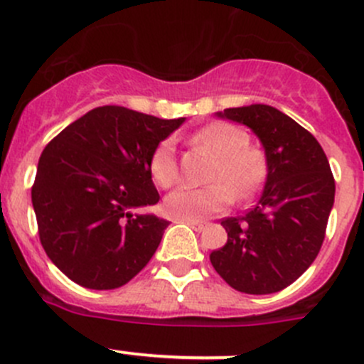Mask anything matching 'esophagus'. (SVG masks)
<instances>
[{"label": "esophagus", "instance_id": "esophagus-1", "mask_svg": "<svg viewBox=\"0 0 364 364\" xmlns=\"http://www.w3.org/2000/svg\"><path fill=\"white\" fill-rule=\"evenodd\" d=\"M183 222L188 223V225L192 227V229H196V230H203L204 227H205V223L204 222H199V220H183Z\"/></svg>", "mask_w": 364, "mask_h": 364}]
</instances>
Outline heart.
Returning <instances> with one entry per match:
<instances>
[{"instance_id": "1", "label": "heart", "mask_w": 364, "mask_h": 364, "mask_svg": "<svg viewBox=\"0 0 364 364\" xmlns=\"http://www.w3.org/2000/svg\"><path fill=\"white\" fill-rule=\"evenodd\" d=\"M192 142L211 151L215 161L208 186H179L165 199V211L176 220H203L232 204L234 193L248 197L266 176V159L255 146H248V135L230 123H211L192 135ZM149 171L156 185H174L178 165L174 142L161 141L149 160Z\"/></svg>"}]
</instances>
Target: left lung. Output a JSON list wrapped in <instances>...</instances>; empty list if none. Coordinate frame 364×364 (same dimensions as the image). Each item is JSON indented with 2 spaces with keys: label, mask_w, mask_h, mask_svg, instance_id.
I'll return each mask as SVG.
<instances>
[{
  "label": "left lung",
  "mask_w": 364,
  "mask_h": 364,
  "mask_svg": "<svg viewBox=\"0 0 364 364\" xmlns=\"http://www.w3.org/2000/svg\"><path fill=\"white\" fill-rule=\"evenodd\" d=\"M248 127L266 153L267 176L250 211L222 220L227 243L211 252L216 273L247 294H273L296 282L322 247L335 179L317 139L271 105L216 112Z\"/></svg>",
  "instance_id": "obj_1"
}]
</instances>
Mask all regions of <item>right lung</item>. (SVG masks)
<instances>
[{"label":"right lung","instance_id":"right-lung-1","mask_svg":"<svg viewBox=\"0 0 364 364\" xmlns=\"http://www.w3.org/2000/svg\"><path fill=\"white\" fill-rule=\"evenodd\" d=\"M183 123L104 105L46 146L31 203L40 243L70 280L109 291L149 262L168 222L132 211L159 203L149 160Z\"/></svg>","mask_w":364,"mask_h":364}]
</instances>
